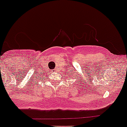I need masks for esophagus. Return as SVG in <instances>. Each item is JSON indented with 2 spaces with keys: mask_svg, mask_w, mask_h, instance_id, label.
I'll use <instances>...</instances> for the list:
<instances>
[{
  "mask_svg": "<svg viewBox=\"0 0 127 127\" xmlns=\"http://www.w3.org/2000/svg\"><path fill=\"white\" fill-rule=\"evenodd\" d=\"M56 69H53V72H56Z\"/></svg>",
  "mask_w": 127,
  "mask_h": 127,
  "instance_id": "1",
  "label": "esophagus"
}]
</instances>
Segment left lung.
I'll use <instances>...</instances> for the list:
<instances>
[{"label":"left lung","mask_w":127,"mask_h":127,"mask_svg":"<svg viewBox=\"0 0 127 127\" xmlns=\"http://www.w3.org/2000/svg\"><path fill=\"white\" fill-rule=\"evenodd\" d=\"M67 73H69V72H67ZM74 72H72V71H71V74H69V76H72V77H73L74 76H74H76V75H77V74H76V75H74ZM74 78L75 79H76V77H74Z\"/></svg>","instance_id":"left-lung-1"}]
</instances>
